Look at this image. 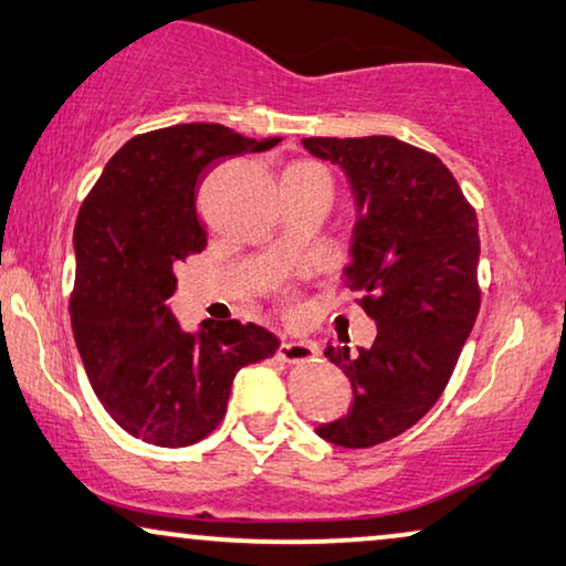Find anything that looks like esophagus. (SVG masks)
Instances as JSON below:
<instances>
[{
    "mask_svg": "<svg viewBox=\"0 0 566 566\" xmlns=\"http://www.w3.org/2000/svg\"><path fill=\"white\" fill-rule=\"evenodd\" d=\"M317 356V346L307 344V340H282L280 346V359L286 364H302L313 361Z\"/></svg>",
    "mask_w": 566,
    "mask_h": 566,
    "instance_id": "34e87169",
    "label": "esophagus"
}]
</instances>
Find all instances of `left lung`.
I'll use <instances>...</instances> for the list:
<instances>
[{
  "instance_id": "1",
  "label": "left lung",
  "mask_w": 566,
  "mask_h": 566,
  "mask_svg": "<svg viewBox=\"0 0 566 566\" xmlns=\"http://www.w3.org/2000/svg\"><path fill=\"white\" fill-rule=\"evenodd\" d=\"M310 154L340 166L356 226L344 282L377 323L371 348L325 346L352 381L344 418L321 439L366 449L416 426L449 385L480 313L476 212L439 156L389 135L305 138Z\"/></svg>"
}]
</instances>
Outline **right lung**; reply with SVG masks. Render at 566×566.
Returning a JSON list of instances; mask_svg holds the SVG:
<instances>
[{
	"instance_id": "1",
	"label": "right lung",
	"mask_w": 566,
	"mask_h": 566,
	"mask_svg": "<svg viewBox=\"0 0 566 566\" xmlns=\"http://www.w3.org/2000/svg\"><path fill=\"white\" fill-rule=\"evenodd\" d=\"M276 143L214 123L135 135L78 210L71 328L99 402L133 439L164 449L202 441L226 416L238 369L280 348L253 323L205 321L187 333L169 307L174 269L207 245L200 181L222 158Z\"/></svg>"
}]
</instances>
